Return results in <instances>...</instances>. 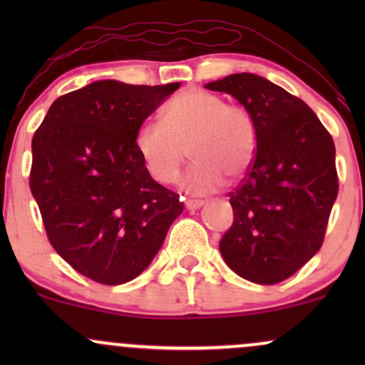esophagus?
Returning <instances> with one entry per match:
<instances>
[{"mask_svg":"<svg viewBox=\"0 0 365 365\" xmlns=\"http://www.w3.org/2000/svg\"><path fill=\"white\" fill-rule=\"evenodd\" d=\"M202 206H204V200H195V199L185 200V207L188 209V211H195V209H199Z\"/></svg>","mask_w":365,"mask_h":365,"instance_id":"obj_1","label":"esophagus"}]
</instances>
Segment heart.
I'll return each instance as SVG.
<instances>
[{
	"label": "heart",
	"mask_w": 365,
	"mask_h": 365,
	"mask_svg": "<svg viewBox=\"0 0 365 365\" xmlns=\"http://www.w3.org/2000/svg\"><path fill=\"white\" fill-rule=\"evenodd\" d=\"M161 121H145L135 132V150L150 178L173 183L188 149L194 166L182 187L188 194H211L223 180L242 178L252 166L257 130L250 113L223 96L197 87L178 92L165 104Z\"/></svg>",
	"instance_id": "b5f03b06"
}]
</instances>
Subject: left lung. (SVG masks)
I'll list each match as a JSON object with an SVG mask.
<instances>
[{"instance_id": "1", "label": "left lung", "mask_w": 365, "mask_h": 365, "mask_svg": "<svg viewBox=\"0 0 365 365\" xmlns=\"http://www.w3.org/2000/svg\"><path fill=\"white\" fill-rule=\"evenodd\" d=\"M206 87L244 104L257 130L252 166L228 194L233 223L221 255L249 282L279 283L324 240L338 195L334 142L302 99L259 75L233 73Z\"/></svg>"}]
</instances>
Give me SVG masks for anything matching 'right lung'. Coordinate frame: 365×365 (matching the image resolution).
<instances>
[{"label": "right lung", "instance_id": "1", "mask_svg": "<svg viewBox=\"0 0 365 365\" xmlns=\"http://www.w3.org/2000/svg\"><path fill=\"white\" fill-rule=\"evenodd\" d=\"M180 87L99 81L60 96L32 137L29 185L53 249L103 284L139 276L183 211L135 150L137 128Z\"/></svg>", "mask_w": 365, "mask_h": 365}]
</instances>
